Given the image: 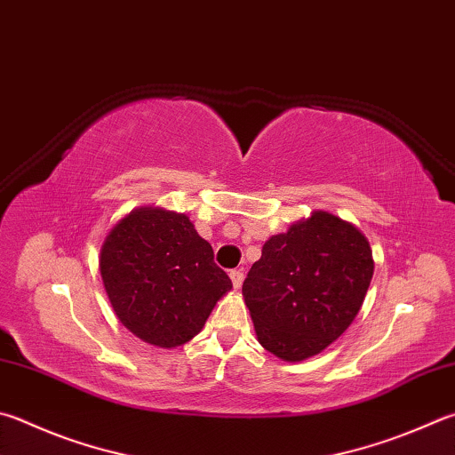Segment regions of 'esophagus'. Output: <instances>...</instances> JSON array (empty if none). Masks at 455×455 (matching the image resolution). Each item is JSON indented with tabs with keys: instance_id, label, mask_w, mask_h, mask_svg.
<instances>
[{
	"instance_id": "esophagus-1",
	"label": "esophagus",
	"mask_w": 455,
	"mask_h": 455,
	"mask_svg": "<svg viewBox=\"0 0 455 455\" xmlns=\"http://www.w3.org/2000/svg\"><path fill=\"white\" fill-rule=\"evenodd\" d=\"M230 280H233V286L235 288H241L243 280H244L243 270H230Z\"/></svg>"
}]
</instances>
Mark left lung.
<instances>
[{
	"mask_svg": "<svg viewBox=\"0 0 455 455\" xmlns=\"http://www.w3.org/2000/svg\"><path fill=\"white\" fill-rule=\"evenodd\" d=\"M371 275L368 238L332 212L270 236L243 284L260 346L284 362L326 350L356 318Z\"/></svg>",
	"mask_w": 455,
	"mask_h": 455,
	"instance_id": "obj_1",
	"label": "left lung"
}]
</instances>
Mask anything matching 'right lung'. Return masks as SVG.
<instances>
[{
  "mask_svg": "<svg viewBox=\"0 0 455 455\" xmlns=\"http://www.w3.org/2000/svg\"><path fill=\"white\" fill-rule=\"evenodd\" d=\"M99 270L121 324L159 348L193 340L233 288L187 214L163 206L125 214L105 236Z\"/></svg>",
  "mask_w": 455,
  "mask_h": 455,
  "instance_id": "add662e5",
  "label": "right lung"
}]
</instances>
